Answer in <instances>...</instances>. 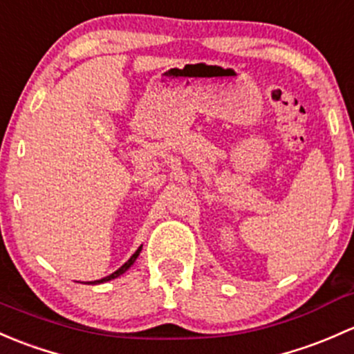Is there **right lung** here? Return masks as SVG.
Wrapping results in <instances>:
<instances>
[{"instance_id": "add662e5", "label": "right lung", "mask_w": 354, "mask_h": 354, "mask_svg": "<svg viewBox=\"0 0 354 354\" xmlns=\"http://www.w3.org/2000/svg\"><path fill=\"white\" fill-rule=\"evenodd\" d=\"M140 250H141V247H140V249L136 250V252L133 254V256L129 257V261H127V262H124V264L121 266V268L118 269V271H115V272H112V274H109V276H105V278L98 279V281H93V283H104V281H111V279H114V278H118V276H121L122 272H126L127 269H129L131 266H133V262L136 261V257H138V256H140Z\"/></svg>"}]
</instances>
